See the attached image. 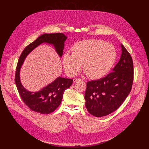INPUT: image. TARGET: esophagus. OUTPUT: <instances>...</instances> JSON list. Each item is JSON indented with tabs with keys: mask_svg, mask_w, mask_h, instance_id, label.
<instances>
[{
	"mask_svg": "<svg viewBox=\"0 0 149 149\" xmlns=\"http://www.w3.org/2000/svg\"><path fill=\"white\" fill-rule=\"evenodd\" d=\"M74 82H77V81H81V79L80 78H74Z\"/></svg>",
	"mask_w": 149,
	"mask_h": 149,
	"instance_id": "esophagus-1",
	"label": "esophagus"
}]
</instances>
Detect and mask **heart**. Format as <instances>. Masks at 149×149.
I'll list each match as a JSON object with an SVG mask.
<instances>
[{"label":"heart","mask_w":149,"mask_h":149,"mask_svg":"<svg viewBox=\"0 0 149 149\" xmlns=\"http://www.w3.org/2000/svg\"><path fill=\"white\" fill-rule=\"evenodd\" d=\"M117 59L114 47L98 39L84 40L77 42L72 48V54L65 53L62 63L69 76L75 75L81 68L88 78L99 79L111 70Z\"/></svg>","instance_id":"obj_1"}]
</instances>
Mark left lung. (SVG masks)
I'll return each instance as SVG.
<instances>
[{
    "mask_svg": "<svg viewBox=\"0 0 149 149\" xmlns=\"http://www.w3.org/2000/svg\"><path fill=\"white\" fill-rule=\"evenodd\" d=\"M120 61L107 76L88 81L85 93L86 107L93 116L100 117L117 110L132 88L134 68L132 58L121 45Z\"/></svg>",
    "mask_w": 149,
    "mask_h": 149,
    "instance_id": "obj_1",
    "label": "left lung"
}]
</instances>
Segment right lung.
I'll return each instance as SVG.
<instances>
[{
    "label": "right lung",
    "mask_w": 149,
    "mask_h": 149,
    "mask_svg": "<svg viewBox=\"0 0 149 149\" xmlns=\"http://www.w3.org/2000/svg\"><path fill=\"white\" fill-rule=\"evenodd\" d=\"M66 39L67 36L62 33L43 34L28 45L19 57L15 81L21 99L32 111L42 114H48L54 111L61 102L63 92L71 87L73 79L58 77L39 92H29L21 84L19 78L20 68L28 54L43 42L53 44L56 51L61 56Z\"/></svg>",
    "instance_id": "add662e5"
}]
</instances>
